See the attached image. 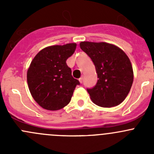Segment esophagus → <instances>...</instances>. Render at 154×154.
Returning <instances> with one entry per match:
<instances>
[{
    "mask_svg": "<svg viewBox=\"0 0 154 154\" xmlns=\"http://www.w3.org/2000/svg\"><path fill=\"white\" fill-rule=\"evenodd\" d=\"M79 81H80V83H83V77H80V78L79 79Z\"/></svg>",
    "mask_w": 154,
    "mask_h": 154,
    "instance_id": "1",
    "label": "esophagus"
}]
</instances>
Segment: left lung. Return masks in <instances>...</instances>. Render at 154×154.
Instances as JSON below:
<instances>
[{
	"instance_id": "8db88e82",
	"label": "left lung",
	"mask_w": 154,
	"mask_h": 154,
	"mask_svg": "<svg viewBox=\"0 0 154 154\" xmlns=\"http://www.w3.org/2000/svg\"><path fill=\"white\" fill-rule=\"evenodd\" d=\"M80 46L92 60L97 74L95 86L87 88L93 103L101 107L122 103L133 82V67L127 54L106 42H82Z\"/></svg>"
}]
</instances>
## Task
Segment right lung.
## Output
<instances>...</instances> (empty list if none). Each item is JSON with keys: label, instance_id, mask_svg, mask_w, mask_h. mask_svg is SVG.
I'll list each match as a JSON object with an SVG mask.
<instances>
[{"label": "right lung", "instance_id": "obj_1", "mask_svg": "<svg viewBox=\"0 0 154 154\" xmlns=\"http://www.w3.org/2000/svg\"><path fill=\"white\" fill-rule=\"evenodd\" d=\"M77 44L49 46L35 55L27 70L29 91L39 106L59 110L69 103L80 82L71 75L66 60L75 51Z\"/></svg>", "mask_w": 154, "mask_h": 154}]
</instances>
